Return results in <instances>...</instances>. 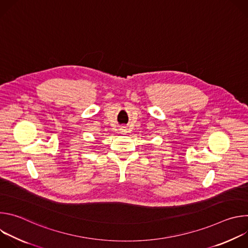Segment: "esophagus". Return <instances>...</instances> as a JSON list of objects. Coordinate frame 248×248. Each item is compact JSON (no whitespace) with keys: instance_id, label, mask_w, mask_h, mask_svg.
<instances>
[{"instance_id":"obj_1","label":"esophagus","mask_w":248,"mask_h":248,"mask_svg":"<svg viewBox=\"0 0 248 248\" xmlns=\"http://www.w3.org/2000/svg\"><path fill=\"white\" fill-rule=\"evenodd\" d=\"M125 132H126V129H125L124 127H122V128H121V133H122V134H124Z\"/></svg>"}]
</instances>
